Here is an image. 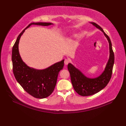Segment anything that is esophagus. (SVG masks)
Returning <instances> with one entry per match:
<instances>
[{
	"mask_svg": "<svg viewBox=\"0 0 126 126\" xmlns=\"http://www.w3.org/2000/svg\"><path fill=\"white\" fill-rule=\"evenodd\" d=\"M69 63V60H68V59H65V60H64V64H65L67 65Z\"/></svg>",
	"mask_w": 126,
	"mask_h": 126,
	"instance_id": "1",
	"label": "esophagus"
}]
</instances>
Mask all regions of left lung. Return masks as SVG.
Wrapping results in <instances>:
<instances>
[{
  "label": "left lung",
  "mask_w": 126,
  "mask_h": 126,
  "mask_svg": "<svg viewBox=\"0 0 126 126\" xmlns=\"http://www.w3.org/2000/svg\"><path fill=\"white\" fill-rule=\"evenodd\" d=\"M91 23L102 31L104 36L107 38L109 44L110 55L107 64L102 74L94 79L88 78L73 64L71 63L68 64V69L70 73L71 81L74 89L77 94L82 96L94 95L106 87L111 79L114 63V54L112 49L110 38L107 34L104 32L103 29L97 24L95 23Z\"/></svg>",
  "instance_id": "1"
}]
</instances>
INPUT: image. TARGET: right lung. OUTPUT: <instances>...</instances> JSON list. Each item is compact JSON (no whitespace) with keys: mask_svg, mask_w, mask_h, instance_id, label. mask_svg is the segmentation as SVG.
Instances as JSON below:
<instances>
[{"mask_svg":"<svg viewBox=\"0 0 126 126\" xmlns=\"http://www.w3.org/2000/svg\"><path fill=\"white\" fill-rule=\"evenodd\" d=\"M51 23H32L18 36L12 47V61L13 72L17 81L29 94L37 98H44L51 94L54 90L59 72L63 69L64 61L56 63L43 70L29 67L20 57L18 44L20 37L25 29L31 25L49 26Z\"/></svg>","mask_w":126,"mask_h":126,"instance_id":"right-lung-1","label":"right lung"}]
</instances>
